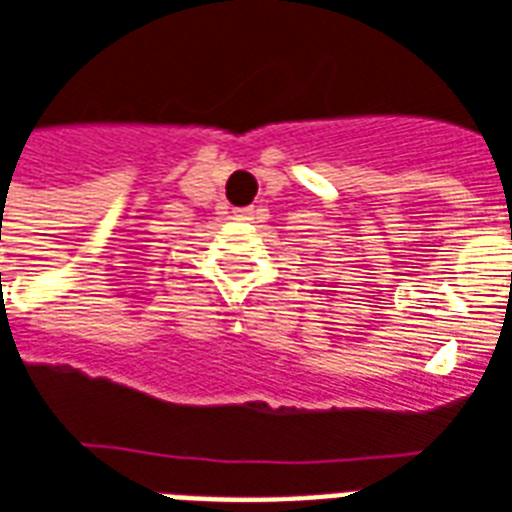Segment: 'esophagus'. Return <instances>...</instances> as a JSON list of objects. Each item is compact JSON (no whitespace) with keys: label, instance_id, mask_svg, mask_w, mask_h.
Listing matches in <instances>:
<instances>
[{"label":"esophagus","instance_id":"1","mask_svg":"<svg viewBox=\"0 0 512 512\" xmlns=\"http://www.w3.org/2000/svg\"><path fill=\"white\" fill-rule=\"evenodd\" d=\"M234 218H237V221H251L253 207H237V210H234Z\"/></svg>","mask_w":512,"mask_h":512}]
</instances>
